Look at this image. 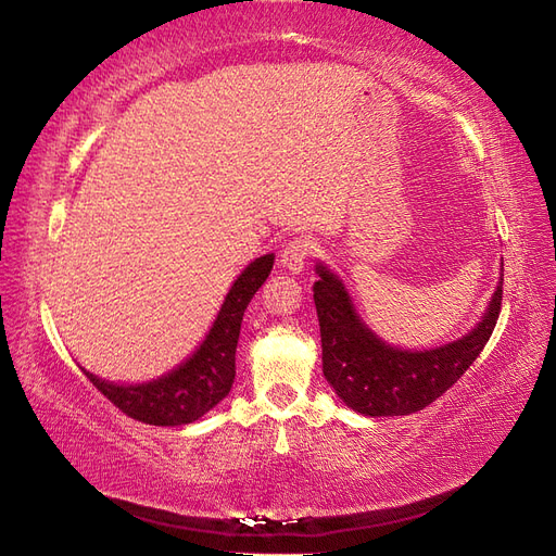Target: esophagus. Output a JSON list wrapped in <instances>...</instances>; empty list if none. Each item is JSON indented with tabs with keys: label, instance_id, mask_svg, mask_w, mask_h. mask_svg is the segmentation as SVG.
Listing matches in <instances>:
<instances>
[{
	"label": "esophagus",
	"instance_id": "obj_1",
	"mask_svg": "<svg viewBox=\"0 0 556 556\" xmlns=\"http://www.w3.org/2000/svg\"><path fill=\"white\" fill-rule=\"evenodd\" d=\"M309 254H312V244H309L307 240H304V238H295V240H291L289 244L283 247V252H281V265H283L289 273L300 275V273H304V265H307Z\"/></svg>",
	"mask_w": 556,
	"mask_h": 556
}]
</instances>
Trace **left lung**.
Segmentation results:
<instances>
[{"label":"left lung","mask_w":556,"mask_h":556,"mask_svg":"<svg viewBox=\"0 0 556 556\" xmlns=\"http://www.w3.org/2000/svg\"><path fill=\"white\" fill-rule=\"evenodd\" d=\"M314 270L324 376L339 400L369 418L416 414L441 397L485 349L501 312L504 263L485 314L467 334L432 349H402L365 324L346 283L328 263L316 261Z\"/></svg>","instance_id":"left-lung-1"}]
</instances>
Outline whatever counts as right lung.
<instances>
[{"label": "right lung", "instance_id": "right-lung-1", "mask_svg": "<svg viewBox=\"0 0 556 556\" xmlns=\"http://www.w3.org/2000/svg\"><path fill=\"white\" fill-rule=\"evenodd\" d=\"M275 254H263L249 263L228 289L217 318L212 320L203 342L170 371L140 383H115L87 371L105 397L134 420L177 427L189 425L217 406L236 381V349L247 304L273 270Z\"/></svg>", "mask_w": 556, "mask_h": 556}]
</instances>
